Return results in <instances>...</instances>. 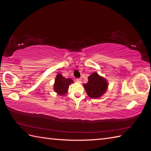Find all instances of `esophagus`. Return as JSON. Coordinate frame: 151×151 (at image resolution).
<instances>
[{
  "label": "esophagus",
  "instance_id": "obj_1",
  "mask_svg": "<svg viewBox=\"0 0 151 151\" xmlns=\"http://www.w3.org/2000/svg\"><path fill=\"white\" fill-rule=\"evenodd\" d=\"M76 82H77V83L81 84V83H82V79H76Z\"/></svg>",
  "mask_w": 151,
  "mask_h": 151
}]
</instances>
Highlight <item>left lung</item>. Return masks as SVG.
<instances>
[{
    "label": "left lung",
    "mask_w": 151,
    "mask_h": 151,
    "mask_svg": "<svg viewBox=\"0 0 151 151\" xmlns=\"http://www.w3.org/2000/svg\"><path fill=\"white\" fill-rule=\"evenodd\" d=\"M83 86L89 97L98 99L106 92L108 83L104 77L94 72L88 77V82Z\"/></svg>",
    "instance_id": "1"
}]
</instances>
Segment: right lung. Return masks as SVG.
<instances>
[{"label": "right lung", "mask_w": 151, "mask_h": 151, "mask_svg": "<svg viewBox=\"0 0 151 151\" xmlns=\"http://www.w3.org/2000/svg\"><path fill=\"white\" fill-rule=\"evenodd\" d=\"M74 83L72 79H66L62 74H58L56 76L55 83L53 84V90L59 96L65 95L67 93L69 85Z\"/></svg>", "instance_id": "add662e5"}]
</instances>
